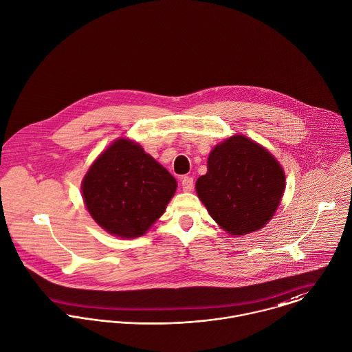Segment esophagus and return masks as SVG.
Instances as JSON below:
<instances>
[{
	"label": "esophagus",
	"instance_id": "1",
	"mask_svg": "<svg viewBox=\"0 0 352 352\" xmlns=\"http://www.w3.org/2000/svg\"><path fill=\"white\" fill-rule=\"evenodd\" d=\"M181 184H182L184 192H192L193 188H195V181H193L192 177H184Z\"/></svg>",
	"mask_w": 352,
	"mask_h": 352
}]
</instances>
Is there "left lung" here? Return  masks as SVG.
Returning a JSON list of instances; mask_svg holds the SVG:
<instances>
[{"label":"left lung","mask_w":352,"mask_h":352,"mask_svg":"<svg viewBox=\"0 0 352 352\" xmlns=\"http://www.w3.org/2000/svg\"><path fill=\"white\" fill-rule=\"evenodd\" d=\"M195 190L224 231L251 234L273 219L285 192V173L265 147L234 135L210 151Z\"/></svg>","instance_id":"obj_1"}]
</instances>
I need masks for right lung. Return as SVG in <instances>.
I'll return each instance as SVG.
<instances>
[{"label": "right lung", "mask_w": 352, "mask_h": 352, "mask_svg": "<svg viewBox=\"0 0 352 352\" xmlns=\"http://www.w3.org/2000/svg\"><path fill=\"white\" fill-rule=\"evenodd\" d=\"M177 190L175 178L142 146L115 140L90 166L82 197L94 221L124 239L146 234Z\"/></svg>", "instance_id": "obj_1"}]
</instances>
